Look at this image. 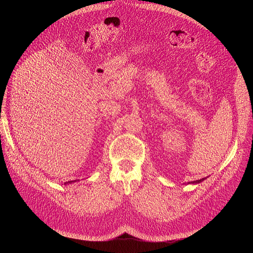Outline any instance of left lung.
<instances>
[{
  "label": "left lung",
  "instance_id": "8db88e82",
  "mask_svg": "<svg viewBox=\"0 0 253 253\" xmlns=\"http://www.w3.org/2000/svg\"><path fill=\"white\" fill-rule=\"evenodd\" d=\"M207 177H205V178H202V179H199V180H195V181H190V182H188L187 184H197V183H201L202 181H204V179H206Z\"/></svg>",
  "mask_w": 253,
  "mask_h": 253
}]
</instances>
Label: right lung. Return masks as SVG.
<instances>
[{
  "label": "right lung",
  "mask_w": 253,
  "mask_h": 253,
  "mask_svg": "<svg viewBox=\"0 0 253 253\" xmlns=\"http://www.w3.org/2000/svg\"><path fill=\"white\" fill-rule=\"evenodd\" d=\"M76 181H79V180H72V181H68V182H65L64 184H65V185H67V184H69V183L71 184V183H74V182H76Z\"/></svg>",
  "instance_id": "right-lung-1"
}]
</instances>
